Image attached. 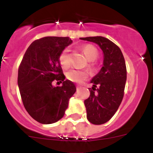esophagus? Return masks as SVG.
<instances>
[{
    "instance_id": "obj_1",
    "label": "esophagus",
    "mask_w": 153,
    "mask_h": 153,
    "mask_svg": "<svg viewBox=\"0 0 153 153\" xmlns=\"http://www.w3.org/2000/svg\"><path fill=\"white\" fill-rule=\"evenodd\" d=\"M81 86H79V85H77V89H81Z\"/></svg>"
}]
</instances>
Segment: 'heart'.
I'll list each match as a JSON object with an SVG mask.
<instances>
[{
    "mask_svg": "<svg viewBox=\"0 0 153 153\" xmlns=\"http://www.w3.org/2000/svg\"><path fill=\"white\" fill-rule=\"evenodd\" d=\"M82 51L85 55L86 58L89 61H93L98 57V51L93 46L87 45L84 46L82 48ZM59 62L61 67L64 68H68L70 66V55H69V49L66 48L59 55ZM89 67L92 70L95 69V66L92 63H89ZM88 72L86 69H71L67 72V78L69 81L73 82L80 83L84 81L88 77Z\"/></svg>",
    "mask_w": 153,
    "mask_h": 153,
    "instance_id": "obj_1",
    "label": "heart"
}]
</instances>
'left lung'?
Masks as SVG:
<instances>
[{
  "label": "left lung",
  "instance_id": "left-lung-1",
  "mask_svg": "<svg viewBox=\"0 0 153 153\" xmlns=\"http://www.w3.org/2000/svg\"><path fill=\"white\" fill-rule=\"evenodd\" d=\"M96 44L103 52V67L91 80L89 97L84 101L86 118L93 124H105L118 110L126 81L125 60L120 48L102 36L80 38Z\"/></svg>",
  "mask_w": 153,
  "mask_h": 153
}]
</instances>
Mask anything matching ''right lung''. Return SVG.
I'll return each mask as SVG.
<instances>
[{
    "instance_id": "obj_1",
    "label": "right lung",
    "mask_w": 153,
    "mask_h": 153,
    "mask_svg": "<svg viewBox=\"0 0 153 153\" xmlns=\"http://www.w3.org/2000/svg\"><path fill=\"white\" fill-rule=\"evenodd\" d=\"M72 41L68 37H44L30 44L18 69V85L26 110L43 124L63 118L69 100L76 91L75 84L64 80L59 55ZM54 79L61 87L52 85Z\"/></svg>"
}]
</instances>
